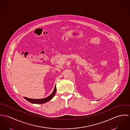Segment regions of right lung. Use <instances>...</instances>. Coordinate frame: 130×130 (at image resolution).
Instances as JSON below:
<instances>
[{
	"mask_svg": "<svg viewBox=\"0 0 130 130\" xmlns=\"http://www.w3.org/2000/svg\"><path fill=\"white\" fill-rule=\"evenodd\" d=\"M56 92V87L55 86L54 89L53 91V92L47 97L43 99H30L26 97H24V98L27 100L30 103H32V104H43L45 103L48 101L51 100L55 96V93Z\"/></svg>",
	"mask_w": 130,
	"mask_h": 130,
	"instance_id": "1",
	"label": "right lung"
}]
</instances>
